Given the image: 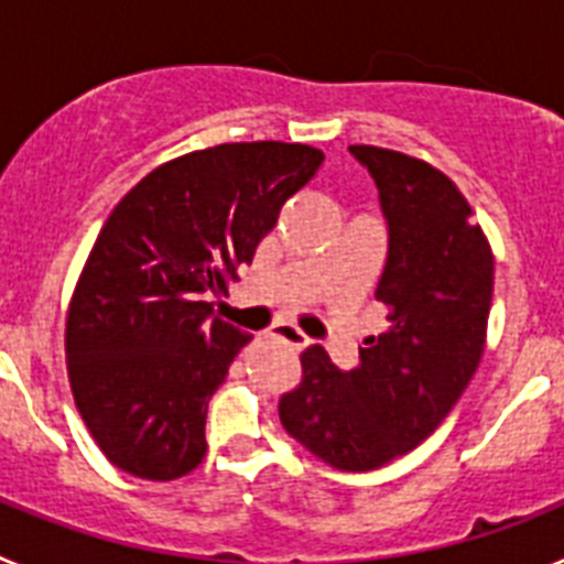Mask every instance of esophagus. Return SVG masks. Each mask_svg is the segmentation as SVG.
I'll use <instances>...</instances> for the list:
<instances>
[{
    "label": "esophagus",
    "mask_w": 564,
    "mask_h": 564,
    "mask_svg": "<svg viewBox=\"0 0 564 564\" xmlns=\"http://www.w3.org/2000/svg\"><path fill=\"white\" fill-rule=\"evenodd\" d=\"M273 336L282 338V341H285V344H291L293 350H305L307 344H311V338H307L305 333L299 330V327L288 325V322H282V325L273 327Z\"/></svg>",
    "instance_id": "esophagus-1"
}]
</instances>
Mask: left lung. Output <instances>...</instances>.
Returning <instances> with one entry per match:
<instances>
[{
  "mask_svg": "<svg viewBox=\"0 0 564 564\" xmlns=\"http://www.w3.org/2000/svg\"><path fill=\"white\" fill-rule=\"evenodd\" d=\"M378 186L390 228L376 299L390 327L364 338L341 372L322 344L302 352V381L279 421L311 455L341 471H370L415 449L468 387L486 347L495 257L460 188L426 161L350 147Z\"/></svg>",
  "mask_w": 564,
  "mask_h": 564,
  "instance_id": "8db88e82",
  "label": "left lung"
}]
</instances>
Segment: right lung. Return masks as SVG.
I'll use <instances>...</instances> for the list:
<instances>
[{"mask_svg": "<svg viewBox=\"0 0 564 564\" xmlns=\"http://www.w3.org/2000/svg\"><path fill=\"white\" fill-rule=\"evenodd\" d=\"M322 161L305 143H220L158 166L112 208L64 330L69 390L112 466L141 480L200 466L208 401L251 341L206 299L251 265Z\"/></svg>", "mask_w": 564, "mask_h": 564, "instance_id": "add662e5", "label": "right lung"}]
</instances>
